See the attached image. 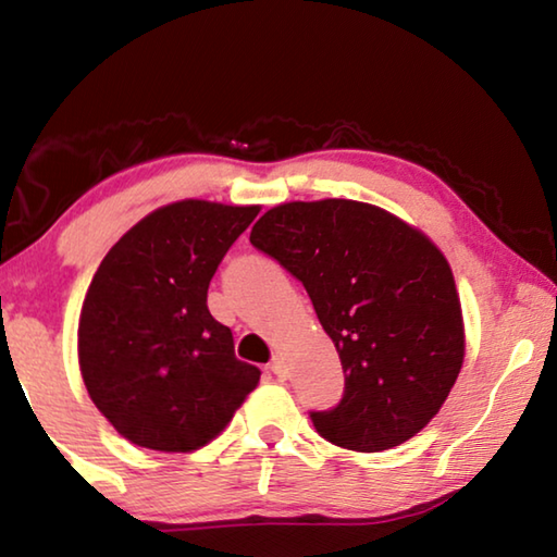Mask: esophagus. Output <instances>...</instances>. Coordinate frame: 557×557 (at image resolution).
Here are the masks:
<instances>
[{
  "mask_svg": "<svg viewBox=\"0 0 557 557\" xmlns=\"http://www.w3.org/2000/svg\"><path fill=\"white\" fill-rule=\"evenodd\" d=\"M270 371H272V373H275V375H277V379H285V375H287V366H285V358H282V356H275V358H272V361H270Z\"/></svg>",
  "mask_w": 557,
  "mask_h": 557,
  "instance_id": "34e87169",
  "label": "esophagus"
}]
</instances>
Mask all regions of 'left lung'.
Instances as JSON below:
<instances>
[{"instance_id": "8db88e82", "label": "left lung", "mask_w": 557, "mask_h": 557, "mask_svg": "<svg viewBox=\"0 0 557 557\" xmlns=\"http://www.w3.org/2000/svg\"><path fill=\"white\" fill-rule=\"evenodd\" d=\"M250 243L305 285L342 358V400L309 412L319 435L354 451L418 435L465 361L461 305L437 245L379 206L348 199L275 206Z\"/></svg>"}]
</instances>
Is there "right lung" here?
<instances>
[{
	"instance_id": "add662e5",
	"label": "right lung",
	"mask_w": 557,
	"mask_h": 557,
	"mask_svg": "<svg viewBox=\"0 0 557 557\" xmlns=\"http://www.w3.org/2000/svg\"><path fill=\"white\" fill-rule=\"evenodd\" d=\"M258 206L176 201L102 258L78 324V361L96 408L122 437L191 451L228 425L260 381L206 305L211 277Z\"/></svg>"
}]
</instances>
